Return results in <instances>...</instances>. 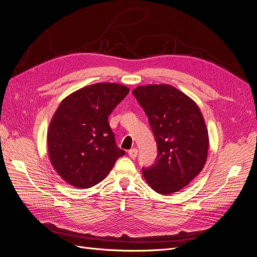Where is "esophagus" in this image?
Here are the masks:
<instances>
[{"label": "esophagus", "instance_id": "esophagus-1", "mask_svg": "<svg viewBox=\"0 0 257 257\" xmlns=\"http://www.w3.org/2000/svg\"><path fill=\"white\" fill-rule=\"evenodd\" d=\"M128 155H129V157H130V158H132V159L137 158V156H138V149H137V148H132V149H130V150L128 151Z\"/></svg>", "mask_w": 257, "mask_h": 257}]
</instances>
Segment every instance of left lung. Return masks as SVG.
I'll return each instance as SVG.
<instances>
[{
    "label": "left lung",
    "instance_id": "obj_1",
    "mask_svg": "<svg viewBox=\"0 0 257 257\" xmlns=\"http://www.w3.org/2000/svg\"><path fill=\"white\" fill-rule=\"evenodd\" d=\"M148 116L158 146L156 163L143 167L149 186L170 195L188 185L203 169L208 132L197 103L170 84L140 85L132 91Z\"/></svg>",
    "mask_w": 257,
    "mask_h": 257
}]
</instances>
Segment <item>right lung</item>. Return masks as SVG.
Returning <instances> with one entry per match:
<instances>
[{
  "instance_id": "add662e5",
  "label": "right lung",
  "mask_w": 257,
  "mask_h": 257,
  "mask_svg": "<svg viewBox=\"0 0 257 257\" xmlns=\"http://www.w3.org/2000/svg\"><path fill=\"white\" fill-rule=\"evenodd\" d=\"M128 93L126 85L99 82L60 102L47 130V149L53 167L66 183L77 188L96 185L125 155L115 144L108 118Z\"/></svg>"
}]
</instances>
